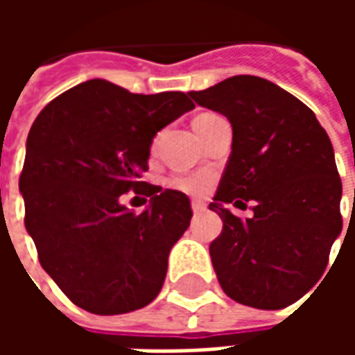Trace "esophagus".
Listing matches in <instances>:
<instances>
[{
  "mask_svg": "<svg viewBox=\"0 0 355 355\" xmlns=\"http://www.w3.org/2000/svg\"><path fill=\"white\" fill-rule=\"evenodd\" d=\"M205 203L203 201H192V211L193 213H201V211H205Z\"/></svg>",
  "mask_w": 355,
  "mask_h": 355,
  "instance_id": "1",
  "label": "esophagus"
}]
</instances>
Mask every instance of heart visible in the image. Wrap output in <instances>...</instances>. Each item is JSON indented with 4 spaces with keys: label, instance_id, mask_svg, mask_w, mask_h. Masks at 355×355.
<instances>
[{
    "label": "heart",
    "instance_id": "heart-1",
    "mask_svg": "<svg viewBox=\"0 0 355 355\" xmlns=\"http://www.w3.org/2000/svg\"><path fill=\"white\" fill-rule=\"evenodd\" d=\"M211 116V114H203V116L196 117V121H200L203 117ZM211 184V175L209 173H192V175H177V177L169 178V186H173L178 192L190 193V196H200L209 188Z\"/></svg>",
    "mask_w": 355,
    "mask_h": 355
}]
</instances>
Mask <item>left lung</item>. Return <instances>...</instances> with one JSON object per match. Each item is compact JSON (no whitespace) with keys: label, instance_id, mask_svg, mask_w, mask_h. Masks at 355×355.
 <instances>
[{"label":"left lung","instance_id":"obj_1","mask_svg":"<svg viewBox=\"0 0 355 355\" xmlns=\"http://www.w3.org/2000/svg\"><path fill=\"white\" fill-rule=\"evenodd\" d=\"M196 104L232 123V152L209 209L223 232L209 253L223 291L236 302L279 310L297 302L325 272L343 230L333 144L315 114L297 96L257 76H234ZM254 216L241 221L228 202Z\"/></svg>","mask_w":355,"mask_h":355}]
</instances>
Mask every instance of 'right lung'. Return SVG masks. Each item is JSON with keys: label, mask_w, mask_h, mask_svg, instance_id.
<instances>
[{"label": "right lung", "mask_w": 355, "mask_h": 355, "mask_svg": "<svg viewBox=\"0 0 355 355\" xmlns=\"http://www.w3.org/2000/svg\"><path fill=\"white\" fill-rule=\"evenodd\" d=\"M192 108L180 91L137 94L89 80L35 117L19 182L24 224L43 270L76 306L114 315L159 295L192 207L186 193L140 175L157 131ZM129 189L150 198L139 216L119 201Z\"/></svg>", "instance_id": "add662e5"}]
</instances>
